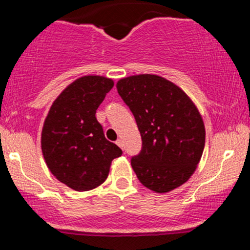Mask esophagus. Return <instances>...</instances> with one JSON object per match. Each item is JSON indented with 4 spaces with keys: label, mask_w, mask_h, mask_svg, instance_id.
<instances>
[{
    "label": "esophagus",
    "mask_w": 250,
    "mask_h": 250,
    "mask_svg": "<svg viewBox=\"0 0 250 250\" xmlns=\"http://www.w3.org/2000/svg\"><path fill=\"white\" fill-rule=\"evenodd\" d=\"M116 145L119 146L120 148H122V149H123V141H122L121 139H119V140H117V141H116Z\"/></svg>",
    "instance_id": "esophagus-1"
}]
</instances>
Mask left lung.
<instances>
[{
    "instance_id": "8db88e82",
    "label": "left lung",
    "mask_w": 250,
    "mask_h": 250,
    "mask_svg": "<svg viewBox=\"0 0 250 250\" xmlns=\"http://www.w3.org/2000/svg\"><path fill=\"white\" fill-rule=\"evenodd\" d=\"M116 88L141 134L142 149L130 161L140 182L155 193H168L187 182L206 141L193 101L173 82L150 74L125 77Z\"/></svg>"
}]
</instances>
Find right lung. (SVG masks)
Segmentation results:
<instances>
[{
  "label": "right lung",
  "mask_w": 250,
  "mask_h": 250,
  "mask_svg": "<svg viewBox=\"0 0 250 250\" xmlns=\"http://www.w3.org/2000/svg\"><path fill=\"white\" fill-rule=\"evenodd\" d=\"M113 80L83 76L68 85L50 107L42 129V153L60 182L76 191L99 187L110 163L122 150L108 141L96 120V110Z\"/></svg>",
  "instance_id": "1"
}]
</instances>
